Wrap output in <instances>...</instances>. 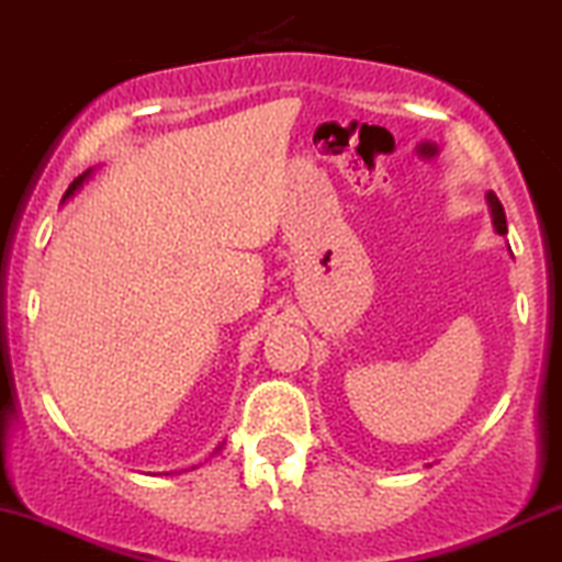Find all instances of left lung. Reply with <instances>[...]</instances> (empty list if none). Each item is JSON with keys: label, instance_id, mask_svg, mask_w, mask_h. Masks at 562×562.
<instances>
[{"label": "left lung", "instance_id": "1", "mask_svg": "<svg viewBox=\"0 0 562 562\" xmlns=\"http://www.w3.org/2000/svg\"><path fill=\"white\" fill-rule=\"evenodd\" d=\"M488 205H491L493 226H496V232L507 234V215H504V207H502V202L496 200V194H488Z\"/></svg>", "mask_w": 562, "mask_h": 562}]
</instances>
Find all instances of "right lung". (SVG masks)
Instances as JSON below:
<instances>
[{
	"label": "right lung",
	"instance_id": "add662e5",
	"mask_svg": "<svg viewBox=\"0 0 562 562\" xmlns=\"http://www.w3.org/2000/svg\"><path fill=\"white\" fill-rule=\"evenodd\" d=\"M85 176H88V172H85ZM85 176L74 178V183H71V187H69V191H66V196H69V194H74V191H77V187H79V183H82V181H85ZM66 196H64V200H66Z\"/></svg>",
	"mask_w": 562,
	"mask_h": 562
}]
</instances>
